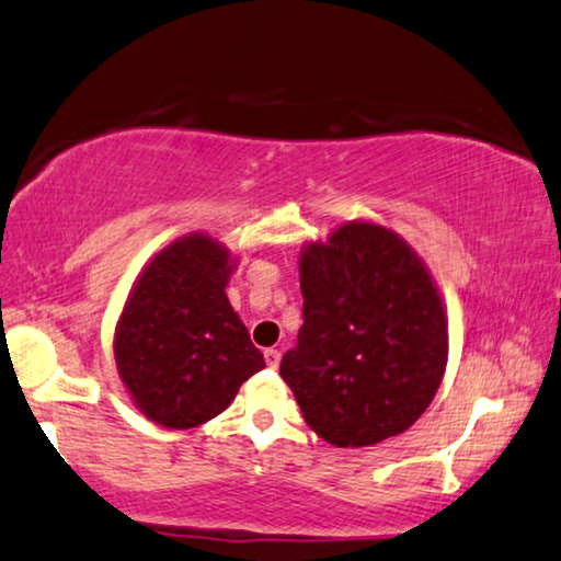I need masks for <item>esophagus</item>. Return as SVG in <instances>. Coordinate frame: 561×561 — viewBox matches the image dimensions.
<instances>
[{
    "instance_id": "esophagus-1",
    "label": "esophagus",
    "mask_w": 561,
    "mask_h": 561,
    "mask_svg": "<svg viewBox=\"0 0 561 561\" xmlns=\"http://www.w3.org/2000/svg\"><path fill=\"white\" fill-rule=\"evenodd\" d=\"M263 356H265V364H268V368H278V364H280V351L278 348H265Z\"/></svg>"
}]
</instances>
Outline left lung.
Listing matches in <instances>:
<instances>
[{
	"mask_svg": "<svg viewBox=\"0 0 561 561\" xmlns=\"http://www.w3.org/2000/svg\"><path fill=\"white\" fill-rule=\"evenodd\" d=\"M304 325L280 360L306 424L339 449L403 434L449 358L434 275L391 228L351 220L300 251Z\"/></svg>",
	"mask_w": 561,
	"mask_h": 561,
	"instance_id": "obj_1",
	"label": "left lung"
}]
</instances>
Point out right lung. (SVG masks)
<instances>
[{"mask_svg":"<svg viewBox=\"0 0 561 561\" xmlns=\"http://www.w3.org/2000/svg\"><path fill=\"white\" fill-rule=\"evenodd\" d=\"M236 265L220 240L187 232L154 253L127 293L112 348L119 381L154 424H205L265 368L228 300Z\"/></svg>","mask_w":561,"mask_h":561,"instance_id":"add662e5","label":"right lung"}]
</instances>
